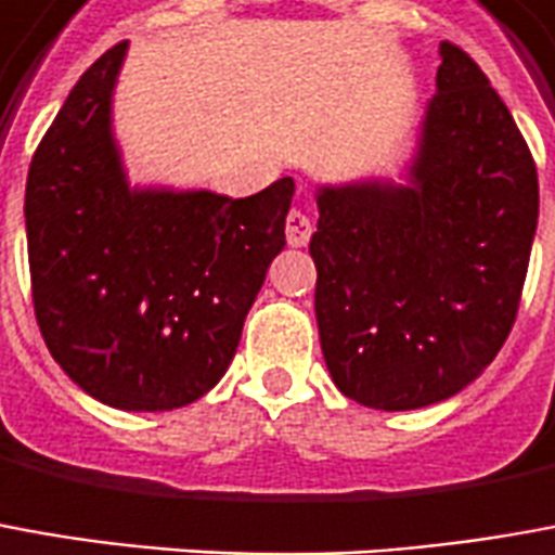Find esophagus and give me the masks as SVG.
I'll return each mask as SVG.
<instances>
[{"label":"esophagus","mask_w":555,"mask_h":555,"mask_svg":"<svg viewBox=\"0 0 555 555\" xmlns=\"http://www.w3.org/2000/svg\"><path fill=\"white\" fill-rule=\"evenodd\" d=\"M315 231V222L306 216L304 210H291L288 219H285V237H288V246H306L309 237Z\"/></svg>","instance_id":"obj_1"}]
</instances>
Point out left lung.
Listing matches in <instances>:
<instances>
[{
    "mask_svg": "<svg viewBox=\"0 0 555 555\" xmlns=\"http://www.w3.org/2000/svg\"><path fill=\"white\" fill-rule=\"evenodd\" d=\"M412 183L318 189L315 318L333 385L409 412L472 385L517 321L538 170L478 62L441 41Z\"/></svg>",
    "mask_w": 555,
    "mask_h": 555,
    "instance_id": "8db88e82",
    "label": "left lung"
}]
</instances>
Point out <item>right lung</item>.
Listing matches in <instances>:
<instances>
[{"label": "right lung", "mask_w": 555, "mask_h": 555, "mask_svg": "<svg viewBox=\"0 0 555 555\" xmlns=\"http://www.w3.org/2000/svg\"><path fill=\"white\" fill-rule=\"evenodd\" d=\"M126 41L68 92L26 180L38 331L65 375L126 412L201 399L231 366L294 180L251 197L129 189L111 134Z\"/></svg>", "instance_id": "1"}]
</instances>
